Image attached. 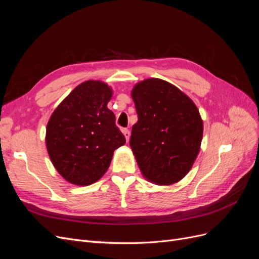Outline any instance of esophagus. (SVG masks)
Returning a JSON list of instances; mask_svg holds the SVG:
<instances>
[{"label": "esophagus", "instance_id": "34e87169", "mask_svg": "<svg viewBox=\"0 0 259 259\" xmlns=\"http://www.w3.org/2000/svg\"><path fill=\"white\" fill-rule=\"evenodd\" d=\"M122 132H123V134H124L125 138H126V142H128V140H130V136H131L130 130H127V128H123V130H122Z\"/></svg>", "mask_w": 259, "mask_h": 259}]
</instances>
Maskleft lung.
<instances>
[{
	"label": "left lung",
	"instance_id": "left-lung-1",
	"mask_svg": "<svg viewBox=\"0 0 259 259\" xmlns=\"http://www.w3.org/2000/svg\"><path fill=\"white\" fill-rule=\"evenodd\" d=\"M132 97L138 121L130 146L143 175L156 185L179 182L200 151L203 122L198 108L176 86L160 79L138 83Z\"/></svg>",
	"mask_w": 259,
	"mask_h": 259
}]
</instances>
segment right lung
<instances>
[{
  "label": "right lung",
  "mask_w": 259,
  "mask_h": 259,
  "mask_svg": "<svg viewBox=\"0 0 259 259\" xmlns=\"http://www.w3.org/2000/svg\"><path fill=\"white\" fill-rule=\"evenodd\" d=\"M112 90L100 81H86L56 108L46 127L52 163L69 183L89 186L103 176L125 137L107 108Z\"/></svg>",
  "instance_id": "add662e5"
}]
</instances>
